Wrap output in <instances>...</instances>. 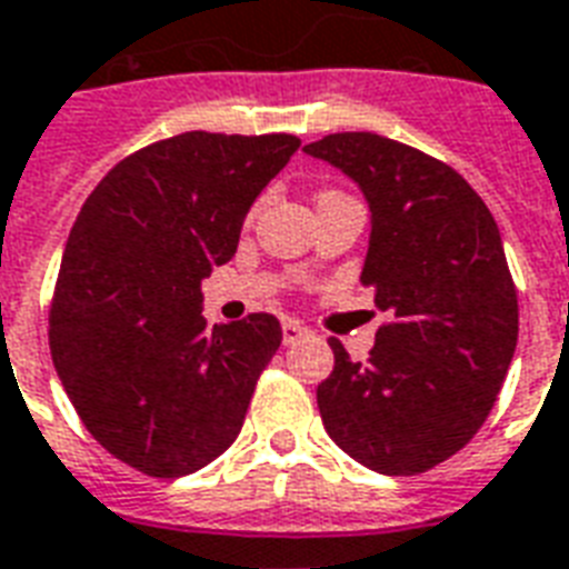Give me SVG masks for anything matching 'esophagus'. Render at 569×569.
Segmentation results:
<instances>
[{
	"label": "esophagus",
	"instance_id": "34e87169",
	"mask_svg": "<svg viewBox=\"0 0 569 569\" xmlns=\"http://www.w3.org/2000/svg\"><path fill=\"white\" fill-rule=\"evenodd\" d=\"M310 331H307L301 322H296V319H286L283 322V343L286 347H292V343H298V340H305Z\"/></svg>",
	"mask_w": 569,
	"mask_h": 569
}]
</instances>
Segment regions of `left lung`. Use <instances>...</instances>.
I'll list each match as a JSON object with an SVG mask.
<instances>
[{"label":"left lung","mask_w":569,"mask_h":569,"mask_svg":"<svg viewBox=\"0 0 569 569\" xmlns=\"http://www.w3.org/2000/svg\"><path fill=\"white\" fill-rule=\"evenodd\" d=\"M305 153L356 180L370 204L361 283L391 313L368 361L331 338L317 403L328 437L386 477L465 449L498 401L519 340V298L498 222L456 168L373 132L326 134Z\"/></svg>","instance_id":"obj_1"}]
</instances>
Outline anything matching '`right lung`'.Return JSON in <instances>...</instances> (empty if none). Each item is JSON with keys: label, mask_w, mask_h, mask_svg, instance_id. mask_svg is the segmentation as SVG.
Listing matches in <instances>:
<instances>
[{"label": "right lung", "mask_w": 569, "mask_h": 569, "mask_svg": "<svg viewBox=\"0 0 569 569\" xmlns=\"http://www.w3.org/2000/svg\"><path fill=\"white\" fill-rule=\"evenodd\" d=\"M298 147L286 132L174 134L117 162L71 226L53 368L87 431L147 477L196 473L241 435L283 331L271 313L208 328L201 280Z\"/></svg>", "instance_id": "obj_1"}]
</instances>
